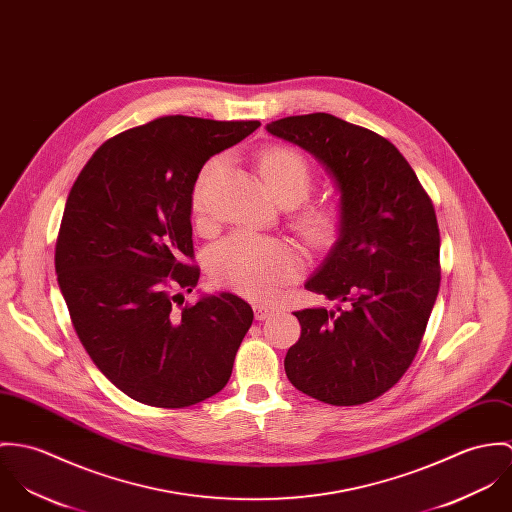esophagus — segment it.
I'll use <instances>...</instances> for the list:
<instances>
[{
  "label": "esophagus",
  "instance_id": "obj_1",
  "mask_svg": "<svg viewBox=\"0 0 512 512\" xmlns=\"http://www.w3.org/2000/svg\"><path fill=\"white\" fill-rule=\"evenodd\" d=\"M253 312H255L257 320H265V318H271L277 312V308L271 304H255Z\"/></svg>",
  "mask_w": 512,
  "mask_h": 512
}]
</instances>
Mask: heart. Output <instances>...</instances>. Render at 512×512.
Here are the masks:
<instances>
[{"label": "heart", "mask_w": 512, "mask_h": 512, "mask_svg": "<svg viewBox=\"0 0 512 512\" xmlns=\"http://www.w3.org/2000/svg\"><path fill=\"white\" fill-rule=\"evenodd\" d=\"M218 165L220 159L208 161L196 180L192 206L198 214L204 212L206 184ZM259 171L273 196L284 206L304 200L314 184L310 163L288 147L265 149L259 157ZM340 222V208L332 202L308 204L294 218L298 231L316 245L328 243L338 233ZM300 267V257L290 243L251 231L231 233L210 255L214 279L249 298H271L279 294L284 284L298 277Z\"/></svg>", "instance_id": "b5f03b06"}]
</instances>
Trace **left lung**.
I'll list each match as a JSON object with an SVG mask.
<instances>
[{
	"label": "left lung",
	"instance_id": "8db88e82",
	"mask_svg": "<svg viewBox=\"0 0 512 512\" xmlns=\"http://www.w3.org/2000/svg\"><path fill=\"white\" fill-rule=\"evenodd\" d=\"M310 153L340 192L338 241L306 288L336 310L294 312L288 381L336 406L381 397L410 367L440 290V231L412 167L385 137L330 114L267 123Z\"/></svg>",
	"mask_w": 512,
	"mask_h": 512
}]
</instances>
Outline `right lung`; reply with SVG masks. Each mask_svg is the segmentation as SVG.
Returning a JSON list of instances; mask_svg holds the SVG:
<instances>
[{
    "instance_id": "obj_1",
    "label": "right lung",
    "mask_w": 512,
    "mask_h": 512,
    "mask_svg": "<svg viewBox=\"0 0 512 512\" xmlns=\"http://www.w3.org/2000/svg\"><path fill=\"white\" fill-rule=\"evenodd\" d=\"M259 121L167 115L108 139L78 174L62 214L55 269L72 326L127 397L182 408L228 385L253 322L231 294L192 292V192L204 163Z\"/></svg>"
}]
</instances>
